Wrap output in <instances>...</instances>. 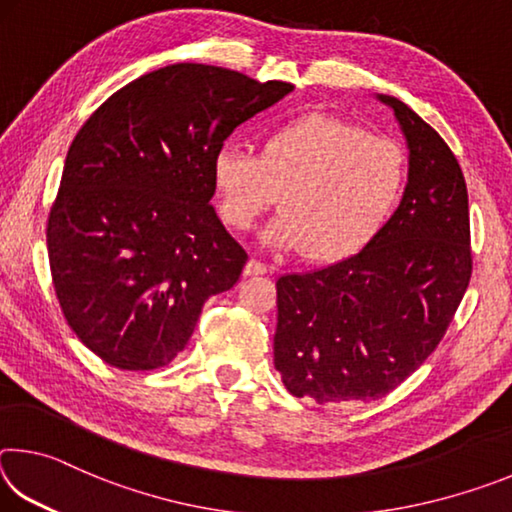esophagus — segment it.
Here are the masks:
<instances>
[{"label": "esophagus", "instance_id": "34e87169", "mask_svg": "<svg viewBox=\"0 0 512 512\" xmlns=\"http://www.w3.org/2000/svg\"><path fill=\"white\" fill-rule=\"evenodd\" d=\"M244 273H246V275H264V273H268V266L253 257V259H248Z\"/></svg>", "mask_w": 512, "mask_h": 512}]
</instances>
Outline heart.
Here are the masks:
<instances>
[{"label": "heart", "instance_id": "1", "mask_svg": "<svg viewBox=\"0 0 512 512\" xmlns=\"http://www.w3.org/2000/svg\"><path fill=\"white\" fill-rule=\"evenodd\" d=\"M402 146L329 115H307L268 133L262 153L221 146L212 180L221 219L248 230L280 192L282 212L262 230L273 248L341 259L386 223L404 189Z\"/></svg>", "mask_w": 512, "mask_h": 512}]
</instances>
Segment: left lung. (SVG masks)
Masks as SVG:
<instances>
[{"label": "left lung", "mask_w": 512, "mask_h": 512, "mask_svg": "<svg viewBox=\"0 0 512 512\" xmlns=\"http://www.w3.org/2000/svg\"><path fill=\"white\" fill-rule=\"evenodd\" d=\"M409 149L402 201L359 253L277 280L275 368L318 404L379 400L438 348L472 275L470 210L458 160L395 97Z\"/></svg>", "instance_id": "1"}]
</instances>
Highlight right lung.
Here are the masks:
<instances>
[{
    "label": "right lung",
    "mask_w": 512,
    "mask_h": 512,
    "mask_svg": "<svg viewBox=\"0 0 512 512\" xmlns=\"http://www.w3.org/2000/svg\"><path fill=\"white\" fill-rule=\"evenodd\" d=\"M289 92L178 63L124 85L85 121L47 223L51 280L85 348L119 370L167 366L205 300L235 287L248 255L210 203L212 160Z\"/></svg>",
    "instance_id": "add662e5"
}]
</instances>
